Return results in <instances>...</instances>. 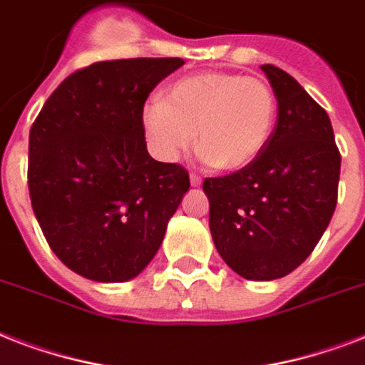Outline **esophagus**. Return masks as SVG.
Masks as SVG:
<instances>
[{
    "label": "esophagus",
    "mask_w": 365,
    "mask_h": 365,
    "mask_svg": "<svg viewBox=\"0 0 365 365\" xmlns=\"http://www.w3.org/2000/svg\"><path fill=\"white\" fill-rule=\"evenodd\" d=\"M189 182H191V187H200L202 178H200L199 174H191V176H189Z\"/></svg>",
    "instance_id": "obj_1"
}]
</instances>
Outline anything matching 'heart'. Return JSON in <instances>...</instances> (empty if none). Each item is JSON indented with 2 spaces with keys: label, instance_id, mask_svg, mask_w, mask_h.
Segmentation results:
<instances>
[{
  "label": "heart",
  "instance_id": "obj_1",
  "mask_svg": "<svg viewBox=\"0 0 365 365\" xmlns=\"http://www.w3.org/2000/svg\"><path fill=\"white\" fill-rule=\"evenodd\" d=\"M274 119L277 96L269 83L223 71L178 79L142 113L143 132L160 159H176L197 130L200 157L223 172L240 170L259 157Z\"/></svg>",
  "mask_w": 365,
  "mask_h": 365
}]
</instances>
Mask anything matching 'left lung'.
Here are the masks:
<instances>
[{"mask_svg": "<svg viewBox=\"0 0 365 365\" xmlns=\"http://www.w3.org/2000/svg\"><path fill=\"white\" fill-rule=\"evenodd\" d=\"M278 102L259 157L202 183L210 233L223 261L246 280H277L311 255L337 205L341 155L329 117L294 77L263 64Z\"/></svg>", "mask_w": 365, "mask_h": 365, "instance_id": "8db88e82", "label": "left lung"}]
</instances>
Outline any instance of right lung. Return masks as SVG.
<instances>
[{
  "instance_id": "obj_1",
  "label": "right lung",
  "mask_w": 365,
  "mask_h": 365,
  "mask_svg": "<svg viewBox=\"0 0 365 365\" xmlns=\"http://www.w3.org/2000/svg\"><path fill=\"white\" fill-rule=\"evenodd\" d=\"M182 58L96 62L60 83L30 128L31 208L56 257L94 282L138 277L189 189L148 153L143 104Z\"/></svg>"
}]
</instances>
